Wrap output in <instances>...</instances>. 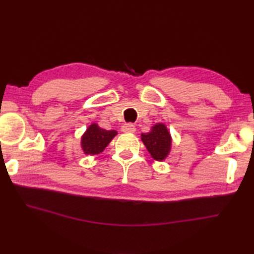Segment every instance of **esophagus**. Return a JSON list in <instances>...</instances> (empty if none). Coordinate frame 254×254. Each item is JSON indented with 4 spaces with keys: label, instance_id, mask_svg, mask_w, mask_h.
<instances>
[{
    "label": "esophagus",
    "instance_id": "esophagus-1",
    "mask_svg": "<svg viewBox=\"0 0 254 254\" xmlns=\"http://www.w3.org/2000/svg\"><path fill=\"white\" fill-rule=\"evenodd\" d=\"M135 130H136L135 127H134L131 123H126L122 126V132H124V133H134L135 132Z\"/></svg>",
    "mask_w": 254,
    "mask_h": 254
}]
</instances>
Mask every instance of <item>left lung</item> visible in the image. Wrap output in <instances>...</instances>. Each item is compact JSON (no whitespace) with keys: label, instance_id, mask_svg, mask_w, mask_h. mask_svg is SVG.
Segmentation results:
<instances>
[{"label":"left lung","instance_id":"8db88e82","mask_svg":"<svg viewBox=\"0 0 254 254\" xmlns=\"http://www.w3.org/2000/svg\"><path fill=\"white\" fill-rule=\"evenodd\" d=\"M141 139L155 160L164 161L171 152L172 137L165 123H156L149 132L141 134Z\"/></svg>","mask_w":254,"mask_h":254}]
</instances>
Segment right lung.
I'll return each mask as SVG.
<instances>
[{
	"instance_id": "1",
	"label": "right lung",
	"mask_w": 254,
	"mask_h": 254,
	"mask_svg": "<svg viewBox=\"0 0 254 254\" xmlns=\"http://www.w3.org/2000/svg\"><path fill=\"white\" fill-rule=\"evenodd\" d=\"M118 134L116 130L107 131L97 123H91L80 137V148L85 155H98L105 150Z\"/></svg>"
}]
</instances>
